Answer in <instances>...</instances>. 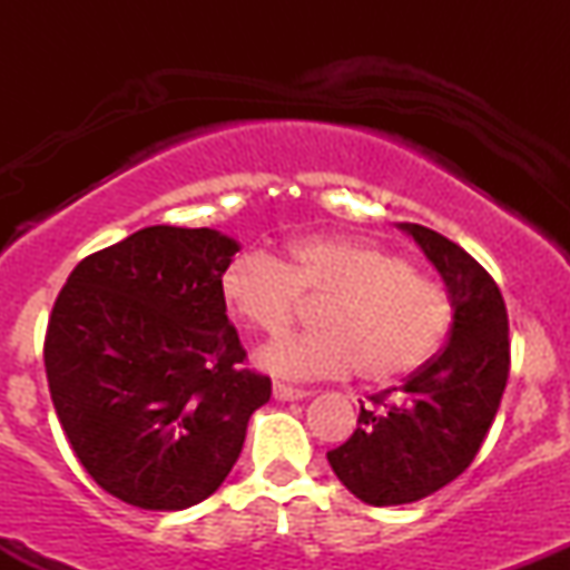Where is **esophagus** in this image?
<instances>
[{"label":"esophagus","mask_w":570,"mask_h":570,"mask_svg":"<svg viewBox=\"0 0 570 570\" xmlns=\"http://www.w3.org/2000/svg\"><path fill=\"white\" fill-rule=\"evenodd\" d=\"M273 396H276L278 402H299V399H307V396H311V391L292 389V385L276 383V385H273Z\"/></svg>","instance_id":"obj_1"}]
</instances>
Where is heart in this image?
<instances>
[{
    "label": "heart",
    "instance_id": "obj_1",
    "mask_svg": "<svg viewBox=\"0 0 570 570\" xmlns=\"http://www.w3.org/2000/svg\"><path fill=\"white\" fill-rule=\"evenodd\" d=\"M219 294L233 318L265 335L294 322L299 294L326 299L316 316L322 330L278 337L257 353L259 367L284 381L343 377L358 367L362 381L394 383L434 356L450 326L440 284L402 254L353 235H307L284 259L235 254Z\"/></svg>",
    "mask_w": 570,
    "mask_h": 570
}]
</instances>
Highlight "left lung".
<instances>
[{"instance_id": "8db88e82", "label": "left lung", "mask_w": 570, "mask_h": 570, "mask_svg": "<svg viewBox=\"0 0 570 570\" xmlns=\"http://www.w3.org/2000/svg\"><path fill=\"white\" fill-rule=\"evenodd\" d=\"M448 286V345L402 389L372 396L358 429L330 450L332 472L370 507L421 501L466 472L499 412L509 377L507 305L472 254L444 235L399 222Z\"/></svg>"}]
</instances>
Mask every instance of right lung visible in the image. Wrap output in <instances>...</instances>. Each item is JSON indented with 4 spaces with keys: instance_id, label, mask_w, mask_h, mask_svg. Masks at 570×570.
<instances>
[{
    "instance_id": "obj_1",
    "label": "right lung",
    "mask_w": 570,
    "mask_h": 570,
    "mask_svg": "<svg viewBox=\"0 0 570 570\" xmlns=\"http://www.w3.org/2000/svg\"><path fill=\"white\" fill-rule=\"evenodd\" d=\"M240 244L212 227L153 225L85 257L45 337L50 396L98 488L153 512L217 490L271 377L240 370L219 276Z\"/></svg>"
}]
</instances>
